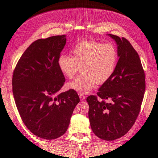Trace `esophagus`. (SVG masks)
<instances>
[{
    "label": "esophagus",
    "mask_w": 158,
    "mask_h": 158,
    "mask_svg": "<svg viewBox=\"0 0 158 158\" xmlns=\"http://www.w3.org/2000/svg\"><path fill=\"white\" fill-rule=\"evenodd\" d=\"M79 98H80V100H81V101H83V100H84L85 99V96H84V95H82V94H79Z\"/></svg>",
    "instance_id": "1"
}]
</instances>
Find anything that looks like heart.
Wrapping results in <instances>:
<instances>
[{
	"label": "heart",
	"mask_w": 158,
	"mask_h": 158,
	"mask_svg": "<svg viewBox=\"0 0 158 158\" xmlns=\"http://www.w3.org/2000/svg\"><path fill=\"white\" fill-rule=\"evenodd\" d=\"M73 57L61 55L57 65L66 78L73 79L81 67V75L67 84V88L86 94L96 84H103L111 78L118 62V52L114 45L103 44L94 39H84L72 48Z\"/></svg>",
	"instance_id": "heart-1"
}]
</instances>
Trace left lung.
Segmentation results:
<instances>
[{"mask_svg": "<svg viewBox=\"0 0 158 158\" xmlns=\"http://www.w3.org/2000/svg\"><path fill=\"white\" fill-rule=\"evenodd\" d=\"M109 36L117 44L119 58L116 69L100 87L97 96H89L86 101L92 131L100 139L111 141L124 136L133 127L141 110L146 81L139 54L128 40Z\"/></svg>", "mask_w": 158, "mask_h": 158, "instance_id": "1", "label": "left lung"}]
</instances>
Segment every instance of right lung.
I'll return each instance as SVG.
<instances>
[{
  "mask_svg": "<svg viewBox=\"0 0 158 158\" xmlns=\"http://www.w3.org/2000/svg\"><path fill=\"white\" fill-rule=\"evenodd\" d=\"M65 44V35L34 41L12 74V93L22 122L32 134L47 140L65 133L80 101L74 90L60 93L65 78L57 59Z\"/></svg>",
  "mask_w": 158,
  "mask_h": 158,
  "instance_id": "1",
  "label": "right lung"
}]
</instances>
